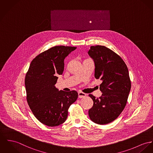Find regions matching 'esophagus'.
Listing matches in <instances>:
<instances>
[{
	"mask_svg": "<svg viewBox=\"0 0 153 153\" xmlns=\"http://www.w3.org/2000/svg\"><path fill=\"white\" fill-rule=\"evenodd\" d=\"M78 95H79V98H84V97H85L86 96V94H85V93H84L82 92H81V91L78 92Z\"/></svg>",
	"mask_w": 153,
	"mask_h": 153,
	"instance_id": "esophagus-1",
	"label": "esophagus"
}]
</instances>
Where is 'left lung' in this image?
<instances>
[{
	"instance_id": "obj_1",
	"label": "left lung",
	"mask_w": 153,
	"mask_h": 153,
	"mask_svg": "<svg viewBox=\"0 0 153 153\" xmlns=\"http://www.w3.org/2000/svg\"><path fill=\"white\" fill-rule=\"evenodd\" d=\"M88 53L94 60L95 79L102 81V93L97 98L89 95L94 103L88 115L94 123L105 125L118 118L126 106L131 88L129 71L123 59L104 46H92Z\"/></svg>"
}]
</instances>
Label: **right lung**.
<instances>
[{
	"mask_svg": "<svg viewBox=\"0 0 153 153\" xmlns=\"http://www.w3.org/2000/svg\"><path fill=\"white\" fill-rule=\"evenodd\" d=\"M77 48L56 46L32 60L25 78L27 101L36 118L48 126H56L66 120L68 109L78 93L55 87L58 74L64 71V60Z\"/></svg>",
	"mask_w": 153,
	"mask_h": 153,
	"instance_id": "add662e5",
	"label": "right lung"
}]
</instances>
